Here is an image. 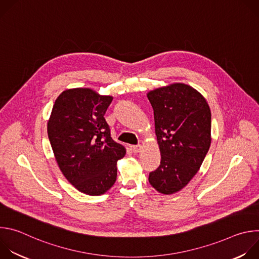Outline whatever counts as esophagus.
I'll return each mask as SVG.
<instances>
[{
  "label": "esophagus",
  "mask_w": 259,
  "mask_h": 259,
  "mask_svg": "<svg viewBox=\"0 0 259 259\" xmlns=\"http://www.w3.org/2000/svg\"><path fill=\"white\" fill-rule=\"evenodd\" d=\"M141 145H131L130 146V150L134 153V154H137V153H139L140 151H141Z\"/></svg>",
  "instance_id": "34e87169"
}]
</instances>
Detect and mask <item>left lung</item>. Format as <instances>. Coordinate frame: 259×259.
<instances>
[{
	"mask_svg": "<svg viewBox=\"0 0 259 259\" xmlns=\"http://www.w3.org/2000/svg\"><path fill=\"white\" fill-rule=\"evenodd\" d=\"M147 98L161 153V164L149 181L159 193L171 195L192 180L209 151L210 107L200 92L182 83L152 90Z\"/></svg>",
	"mask_w": 259,
	"mask_h": 259,
	"instance_id": "8db88e82",
	"label": "left lung"
}]
</instances>
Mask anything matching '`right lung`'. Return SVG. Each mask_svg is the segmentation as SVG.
I'll use <instances>...</instances> for the list:
<instances>
[{"instance_id": "obj_1", "label": "right lung", "mask_w": 259, "mask_h": 259, "mask_svg": "<svg viewBox=\"0 0 259 259\" xmlns=\"http://www.w3.org/2000/svg\"><path fill=\"white\" fill-rule=\"evenodd\" d=\"M113 97L90 88L63 91L47 124L52 150L64 177L81 193L100 196L114 186L125 147L110 137L104 114Z\"/></svg>"}]
</instances>
